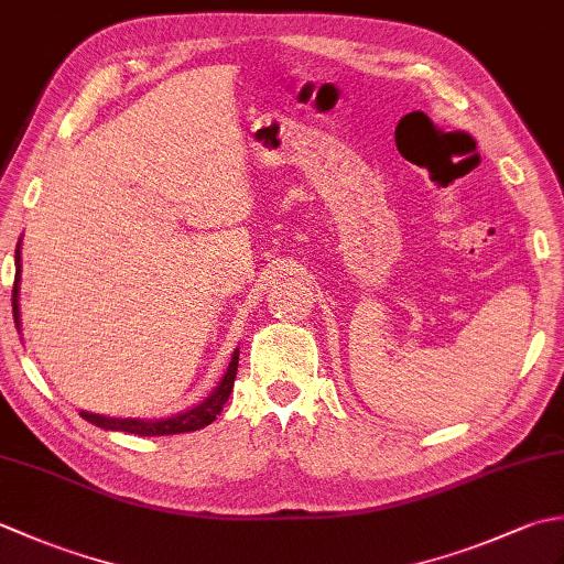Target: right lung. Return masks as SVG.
<instances>
[{"instance_id":"1","label":"right lung","mask_w":564,"mask_h":564,"mask_svg":"<svg viewBox=\"0 0 564 564\" xmlns=\"http://www.w3.org/2000/svg\"><path fill=\"white\" fill-rule=\"evenodd\" d=\"M17 279H14V291H11V305H14V322H19V283H21V239L17 245ZM237 361H239V349H235L230 366H227L225 376L220 380V386L215 388L206 400L200 404L191 406V410L166 416V419H116V416H104V414H91V412H79L89 424L106 429V431H126V434H135V436H170V434H186V431H196L208 426L210 422L218 419L223 412V406L230 398L232 386H235V376H237Z\"/></svg>"}]
</instances>
